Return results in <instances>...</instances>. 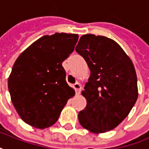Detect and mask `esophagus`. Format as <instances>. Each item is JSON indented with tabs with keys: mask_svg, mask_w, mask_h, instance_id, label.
<instances>
[{
	"mask_svg": "<svg viewBox=\"0 0 149 149\" xmlns=\"http://www.w3.org/2000/svg\"><path fill=\"white\" fill-rule=\"evenodd\" d=\"M74 89L75 90V92L76 94H79L80 92V90H81V86L79 85V83H75L74 85Z\"/></svg>",
	"mask_w": 149,
	"mask_h": 149,
	"instance_id": "esophagus-1",
	"label": "esophagus"
}]
</instances>
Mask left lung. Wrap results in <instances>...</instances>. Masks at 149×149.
<instances>
[{"label": "left lung", "mask_w": 149, "mask_h": 149, "mask_svg": "<svg viewBox=\"0 0 149 149\" xmlns=\"http://www.w3.org/2000/svg\"><path fill=\"white\" fill-rule=\"evenodd\" d=\"M75 51L91 70L81 92L87 104L79 112V122L93 133L114 129L128 116L138 99L134 65L116 42L104 36H81Z\"/></svg>", "instance_id": "left-lung-1"}]
</instances>
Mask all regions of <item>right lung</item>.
<instances>
[{
    "label": "right lung",
    "mask_w": 149,
    "mask_h": 149,
    "mask_svg": "<svg viewBox=\"0 0 149 149\" xmlns=\"http://www.w3.org/2000/svg\"><path fill=\"white\" fill-rule=\"evenodd\" d=\"M79 35H45L17 58L8 78L12 104L26 124L39 129L53 126L74 90L68 86L62 63L74 51Z\"/></svg>",
    "instance_id": "1"
}]
</instances>
